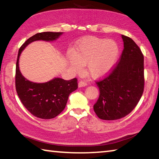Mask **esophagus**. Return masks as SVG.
I'll return each instance as SVG.
<instances>
[{
  "mask_svg": "<svg viewBox=\"0 0 159 159\" xmlns=\"http://www.w3.org/2000/svg\"><path fill=\"white\" fill-rule=\"evenodd\" d=\"M87 85V83H86L85 81H84V80H80V81H79V87H83V86H85Z\"/></svg>",
  "mask_w": 159,
  "mask_h": 159,
  "instance_id": "obj_1",
  "label": "esophagus"
}]
</instances>
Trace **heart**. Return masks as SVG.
Wrapping results in <instances>:
<instances>
[{
  "instance_id": "b5f03b06",
  "label": "heart",
  "mask_w": 159,
  "mask_h": 159,
  "mask_svg": "<svg viewBox=\"0 0 159 159\" xmlns=\"http://www.w3.org/2000/svg\"><path fill=\"white\" fill-rule=\"evenodd\" d=\"M119 55V47L113 40L89 37L78 43L74 52L69 50L66 58L69 66L76 73L82 71L87 64V72L94 78L109 74Z\"/></svg>"
}]
</instances>
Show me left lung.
I'll list each match as a JSON object with an SVG mask.
<instances>
[{
  "instance_id": "1",
  "label": "left lung",
  "mask_w": 159,
  "mask_h": 159,
  "mask_svg": "<svg viewBox=\"0 0 159 159\" xmlns=\"http://www.w3.org/2000/svg\"><path fill=\"white\" fill-rule=\"evenodd\" d=\"M124 48L117 63L104 79L96 81L99 96L93 109L102 120H117L130 114L144 87V55L133 39L122 35Z\"/></svg>"
}]
</instances>
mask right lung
Returning <instances> with one entry per match:
<instances>
[{
  "label": "right lung",
  "instance_id": "add662e5",
  "mask_svg": "<svg viewBox=\"0 0 159 159\" xmlns=\"http://www.w3.org/2000/svg\"><path fill=\"white\" fill-rule=\"evenodd\" d=\"M62 32H41L34 35L24 43L19 50L15 71V88L21 103L34 116L50 119L57 116L65 108L70 93L78 88L76 78L66 80L60 78L43 83H36L25 79L19 68V58L30 43L43 40L53 41Z\"/></svg>",
  "mask_w": 159,
  "mask_h": 159
}]
</instances>
